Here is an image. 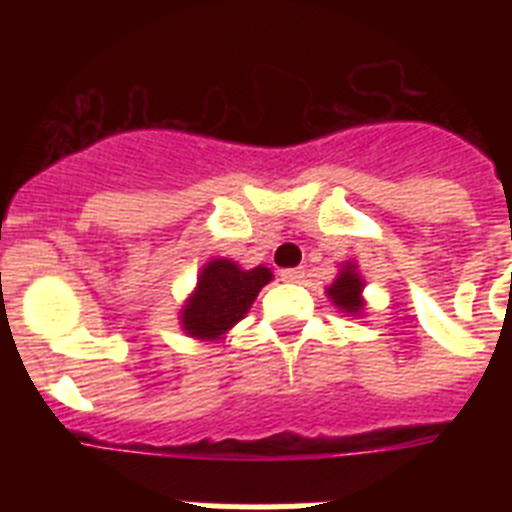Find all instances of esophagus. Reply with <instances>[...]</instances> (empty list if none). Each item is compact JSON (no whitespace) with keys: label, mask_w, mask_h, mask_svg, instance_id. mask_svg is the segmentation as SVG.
I'll list each match as a JSON object with an SVG mask.
<instances>
[{"label":"esophagus","mask_w":512,"mask_h":512,"mask_svg":"<svg viewBox=\"0 0 512 512\" xmlns=\"http://www.w3.org/2000/svg\"><path fill=\"white\" fill-rule=\"evenodd\" d=\"M279 277H282V282L300 284L302 279H305V269H302V266H297V269H284L282 274H279Z\"/></svg>","instance_id":"obj_1"}]
</instances>
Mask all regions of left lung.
Listing matches in <instances>:
<instances>
[{
	"label": "left lung",
	"instance_id": "8db88e82",
	"mask_svg": "<svg viewBox=\"0 0 512 512\" xmlns=\"http://www.w3.org/2000/svg\"><path fill=\"white\" fill-rule=\"evenodd\" d=\"M364 279L359 277V271H356V264H346L341 271H338L336 282L328 287V297L333 305L341 307L343 312L348 315H359L364 312Z\"/></svg>",
	"mask_w": 512,
	"mask_h": 512
}]
</instances>
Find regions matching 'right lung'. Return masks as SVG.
<instances>
[{"label":"right lung","mask_w":512,"mask_h":512,"mask_svg":"<svg viewBox=\"0 0 512 512\" xmlns=\"http://www.w3.org/2000/svg\"><path fill=\"white\" fill-rule=\"evenodd\" d=\"M266 266L241 269L230 259H212L202 266L192 297L179 312L182 328L197 341L223 338L248 312L261 287L271 282Z\"/></svg>","instance_id":"obj_1"}]
</instances>
